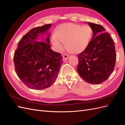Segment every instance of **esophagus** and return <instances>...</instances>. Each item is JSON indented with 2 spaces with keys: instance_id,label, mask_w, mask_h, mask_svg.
Segmentation results:
<instances>
[{
  "instance_id": "1",
  "label": "esophagus",
  "mask_w": 125,
  "mask_h": 125,
  "mask_svg": "<svg viewBox=\"0 0 125 125\" xmlns=\"http://www.w3.org/2000/svg\"><path fill=\"white\" fill-rule=\"evenodd\" d=\"M62 58H63L62 59L63 61H66V60H67L69 57V55L67 54H62Z\"/></svg>"
}]
</instances>
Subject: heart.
I'll use <instances>...</instances> for the list:
<instances>
[{
  "mask_svg": "<svg viewBox=\"0 0 125 125\" xmlns=\"http://www.w3.org/2000/svg\"><path fill=\"white\" fill-rule=\"evenodd\" d=\"M92 34V29L89 25L82 26L77 24L65 23L56 29L51 40L57 51H62L66 43L68 50L77 54L84 51L88 47Z\"/></svg>",
  "mask_w": 125,
  "mask_h": 125,
  "instance_id": "1",
  "label": "heart"
}]
</instances>
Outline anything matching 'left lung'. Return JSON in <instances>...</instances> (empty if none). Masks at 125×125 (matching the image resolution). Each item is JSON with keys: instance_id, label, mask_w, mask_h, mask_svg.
I'll return each instance as SVG.
<instances>
[{"instance_id": "obj_1", "label": "left lung", "mask_w": 125, "mask_h": 125, "mask_svg": "<svg viewBox=\"0 0 125 125\" xmlns=\"http://www.w3.org/2000/svg\"><path fill=\"white\" fill-rule=\"evenodd\" d=\"M93 31L91 41L78 55V73L86 82L100 84L106 80L114 69L116 59L114 41L101 25L88 22Z\"/></svg>"}]
</instances>
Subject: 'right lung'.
<instances>
[{"mask_svg": "<svg viewBox=\"0 0 125 125\" xmlns=\"http://www.w3.org/2000/svg\"><path fill=\"white\" fill-rule=\"evenodd\" d=\"M51 24L31 29L18 43L13 61L18 77L28 88L42 90L54 83L62 63V55L50 46ZM46 33L47 37L42 36ZM41 41H40V40Z\"/></svg>", "mask_w": 125, "mask_h": 125, "instance_id": "add662e5", "label": "right lung"}]
</instances>
